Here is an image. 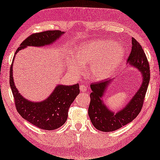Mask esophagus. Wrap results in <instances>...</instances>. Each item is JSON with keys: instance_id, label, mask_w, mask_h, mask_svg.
I'll return each instance as SVG.
<instances>
[{"instance_id": "obj_1", "label": "esophagus", "mask_w": 160, "mask_h": 160, "mask_svg": "<svg viewBox=\"0 0 160 160\" xmlns=\"http://www.w3.org/2000/svg\"><path fill=\"white\" fill-rule=\"evenodd\" d=\"M80 89L81 91H82V92H85L87 89V86L84 85V84H81V85L80 86Z\"/></svg>"}]
</instances>
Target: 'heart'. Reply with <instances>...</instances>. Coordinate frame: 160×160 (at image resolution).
I'll return each mask as SVG.
<instances>
[{"instance_id":"1","label":"heart","mask_w":160,"mask_h":160,"mask_svg":"<svg viewBox=\"0 0 160 160\" xmlns=\"http://www.w3.org/2000/svg\"><path fill=\"white\" fill-rule=\"evenodd\" d=\"M125 56L124 47L112 40H96L79 46L76 57L67 59L74 74L82 73L84 64H89V76L96 81L107 79L120 67Z\"/></svg>"}]
</instances>
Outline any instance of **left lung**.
I'll list each match as a JSON object with an SVG mask.
<instances>
[{"instance_id": "left-lung-1", "label": "left lung", "mask_w": 160, "mask_h": 160, "mask_svg": "<svg viewBox=\"0 0 160 160\" xmlns=\"http://www.w3.org/2000/svg\"><path fill=\"white\" fill-rule=\"evenodd\" d=\"M127 63L141 73L142 84L127 105L117 113L108 108L103 100L104 95L113 78L91 84L92 92L90 94L91 102L88 114L91 123L98 130L111 132L120 128L133 120L142 109L150 80V68L144 50L134 38H132L131 52Z\"/></svg>"}]
</instances>
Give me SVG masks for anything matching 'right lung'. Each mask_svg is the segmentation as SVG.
<instances>
[{
	"label": "right lung",
	"mask_w": 160,
	"mask_h": 160,
	"mask_svg": "<svg viewBox=\"0 0 160 160\" xmlns=\"http://www.w3.org/2000/svg\"><path fill=\"white\" fill-rule=\"evenodd\" d=\"M60 30L46 31L29 36L20 44L15 55L28 47H44L52 45L64 34ZM13 56L9 73V84L14 98L16 109L21 117L41 129L52 131L62 126L67 120L68 111L75 98L80 93L79 84H58L50 96L40 102L27 100L16 89L13 78Z\"/></svg>",
	"instance_id": "add662e5"
}]
</instances>
